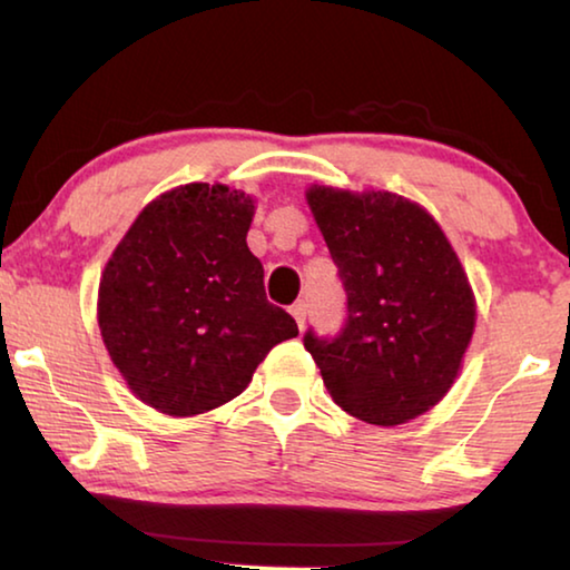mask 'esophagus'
Returning a JSON list of instances; mask_svg holds the SVG:
<instances>
[{
	"mask_svg": "<svg viewBox=\"0 0 570 570\" xmlns=\"http://www.w3.org/2000/svg\"><path fill=\"white\" fill-rule=\"evenodd\" d=\"M292 314H294L296 325H299V330H302V327H304V322H307V304H304V302H296V304H292Z\"/></svg>",
	"mask_w": 570,
	"mask_h": 570,
	"instance_id": "34e87169",
	"label": "esophagus"
}]
</instances>
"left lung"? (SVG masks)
Instances as JSON below:
<instances>
[{
    "instance_id": "left-lung-1",
    "label": "left lung",
    "mask_w": 570,
    "mask_h": 570,
    "mask_svg": "<svg viewBox=\"0 0 570 570\" xmlns=\"http://www.w3.org/2000/svg\"><path fill=\"white\" fill-rule=\"evenodd\" d=\"M307 204L347 294L340 335H304L330 396L381 428L420 417L450 392L475 327L453 245L428 209L392 191L314 184Z\"/></svg>"
}]
</instances>
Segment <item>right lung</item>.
Instances as JSON below:
<instances>
[{
    "label": "right lung",
    "instance_id": "1",
    "mask_svg": "<svg viewBox=\"0 0 570 570\" xmlns=\"http://www.w3.org/2000/svg\"><path fill=\"white\" fill-rule=\"evenodd\" d=\"M256 202L184 184L142 207L99 282L101 340L130 392L171 417L245 392L268 351L299 335L266 299L248 237Z\"/></svg>",
    "mask_w": 570,
    "mask_h": 570
}]
</instances>
